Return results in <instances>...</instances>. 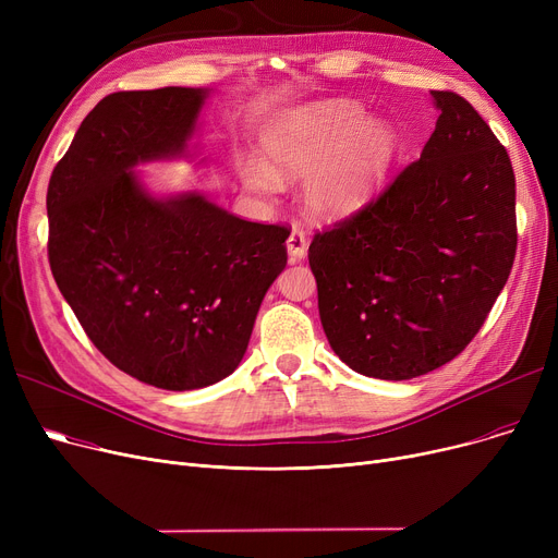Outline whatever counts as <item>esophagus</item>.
<instances>
[{
	"label": "esophagus",
	"mask_w": 558,
	"mask_h": 558,
	"mask_svg": "<svg viewBox=\"0 0 558 558\" xmlns=\"http://www.w3.org/2000/svg\"><path fill=\"white\" fill-rule=\"evenodd\" d=\"M287 251H289V257L291 262L296 259H303L305 253H307V234L301 230V228H294L289 232L287 238Z\"/></svg>",
	"instance_id": "esophagus-1"
}]
</instances>
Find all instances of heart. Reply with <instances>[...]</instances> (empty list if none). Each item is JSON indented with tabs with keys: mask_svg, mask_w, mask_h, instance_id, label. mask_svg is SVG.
I'll return each instance as SVG.
<instances>
[{
	"mask_svg": "<svg viewBox=\"0 0 558 558\" xmlns=\"http://www.w3.org/2000/svg\"><path fill=\"white\" fill-rule=\"evenodd\" d=\"M269 165H242V179L259 196H276L282 179L303 181L307 210L324 219L353 215L389 171L398 135L383 120H368L355 101H324L284 112L264 131Z\"/></svg>",
	"mask_w": 558,
	"mask_h": 558,
	"instance_id": "obj_1",
	"label": "heart"
}]
</instances>
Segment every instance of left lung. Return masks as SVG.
<instances>
[{
  "label": "left lung",
  "instance_id": "8db88e82",
  "mask_svg": "<svg viewBox=\"0 0 558 558\" xmlns=\"http://www.w3.org/2000/svg\"><path fill=\"white\" fill-rule=\"evenodd\" d=\"M438 108L421 158L310 244L326 337L343 364L412 379L475 339L511 274L515 175L509 154L461 95Z\"/></svg>",
  "mask_w": 558,
  "mask_h": 558
}]
</instances>
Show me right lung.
Segmentation results:
<instances>
[{
	"label": "right lung",
	"mask_w": 558,
	"mask_h": 558,
	"mask_svg": "<svg viewBox=\"0 0 558 558\" xmlns=\"http://www.w3.org/2000/svg\"><path fill=\"white\" fill-rule=\"evenodd\" d=\"M203 97L194 87L104 97L47 187L49 267L81 328L110 364L167 391L240 366L291 232L198 194L140 190L131 167L181 154Z\"/></svg>",
	"instance_id": "add662e5"
}]
</instances>
